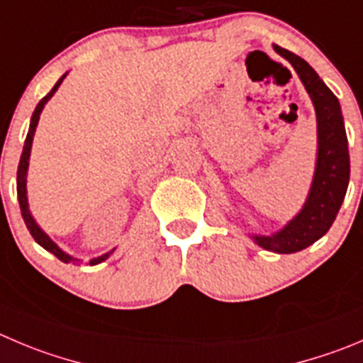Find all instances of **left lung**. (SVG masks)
<instances>
[{
	"instance_id": "1",
	"label": "left lung",
	"mask_w": 363,
	"mask_h": 363,
	"mask_svg": "<svg viewBox=\"0 0 363 363\" xmlns=\"http://www.w3.org/2000/svg\"><path fill=\"white\" fill-rule=\"evenodd\" d=\"M276 53L287 58L299 78L305 84L317 112V167L313 176L312 191L301 212L269 237H253L255 242L272 253H298L312 246L326 233L339 213L350 184V151L344 128L339 99L326 87L315 71L296 53L276 46Z\"/></svg>"
}]
</instances>
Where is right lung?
Instances as JSON below:
<instances>
[{
	"label": "right lung",
	"instance_id": "add662e5",
	"mask_svg": "<svg viewBox=\"0 0 363 363\" xmlns=\"http://www.w3.org/2000/svg\"><path fill=\"white\" fill-rule=\"evenodd\" d=\"M65 78V74L62 76L60 80L55 84V87L51 89L50 92H48L46 96H44L43 99L39 101V105L35 106V112H33L32 116V123H30V130H28V135H26V140H24V147H23V155H21V160H19V167H17V199H19V208H21V216H23L24 219V224H26V228H28V231L32 233V237L35 239L37 244H40V246L44 247L46 251H50V253H53L55 257L58 258V260L65 262V264H69V262L72 260L69 255H65L64 251L58 250L57 244L53 242V240L50 239V237L44 233L43 230H40L39 226L35 224V220H33L32 213H30L28 210V201H26V169H28V158H30V147H32V140H33V133H35V128H37V123H39V116L40 112H43L44 105L48 103V99L51 98V96L55 94V91L58 89V85L62 84V80ZM110 253L103 255V257L99 258H94V260H91V265H96L99 264V262L106 260L108 258Z\"/></svg>",
	"mask_w": 363,
	"mask_h": 363
}]
</instances>
